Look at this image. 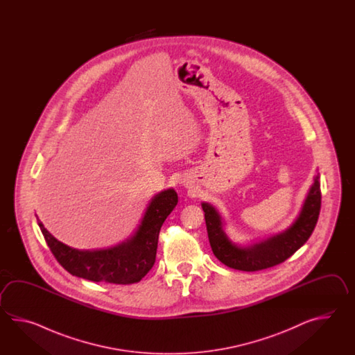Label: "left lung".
<instances>
[{"label": "left lung", "mask_w": 355, "mask_h": 355, "mask_svg": "<svg viewBox=\"0 0 355 355\" xmlns=\"http://www.w3.org/2000/svg\"><path fill=\"white\" fill-rule=\"evenodd\" d=\"M318 179L320 176L317 175L295 223L283 234L272 236L251 248H239L230 241L223 231L218 211L211 204H202L208 239L214 257L228 268L242 272H257L286 261L304 245L316 227L321 209Z\"/></svg>", "instance_id": "1"}]
</instances>
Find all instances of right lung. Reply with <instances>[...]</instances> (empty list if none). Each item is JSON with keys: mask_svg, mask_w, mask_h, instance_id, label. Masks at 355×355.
Listing matches in <instances>:
<instances>
[{"mask_svg": "<svg viewBox=\"0 0 355 355\" xmlns=\"http://www.w3.org/2000/svg\"><path fill=\"white\" fill-rule=\"evenodd\" d=\"M178 204V194L168 189L152 199L142 223L129 240L113 249L78 251L55 240L38 219L40 231L54 257L69 274L110 284H133L150 272L156 261L161 227Z\"/></svg>", "mask_w": 355, "mask_h": 355, "instance_id": "obj_1", "label": "right lung"}]
</instances>
